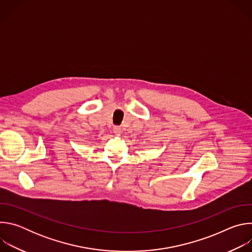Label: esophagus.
<instances>
[{
  "mask_svg": "<svg viewBox=\"0 0 252 252\" xmlns=\"http://www.w3.org/2000/svg\"><path fill=\"white\" fill-rule=\"evenodd\" d=\"M114 132H115L117 135H120L121 132H122L121 127H120V126H115V127H114Z\"/></svg>",
  "mask_w": 252,
  "mask_h": 252,
  "instance_id": "34e87169",
  "label": "esophagus"
}]
</instances>
